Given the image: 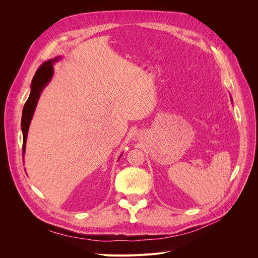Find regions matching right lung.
Segmentation results:
<instances>
[{
	"mask_svg": "<svg viewBox=\"0 0 258 258\" xmlns=\"http://www.w3.org/2000/svg\"><path fill=\"white\" fill-rule=\"evenodd\" d=\"M60 58H61L60 56H57L55 58L45 61L42 66L38 68V70L35 72V75L32 78L30 95L23 107L22 121H21V126H22V132H23V155L26 152V141H27V136H28L29 125L31 123V120H32V117H33V114L35 111V107L37 105L39 96H40V94H42L43 90L45 89V87L50 83V80L52 79V76L54 73L53 63L58 61ZM23 158H24V156H23Z\"/></svg>",
	"mask_w": 258,
	"mask_h": 258,
	"instance_id": "right-lung-1",
	"label": "right lung"
}]
</instances>
